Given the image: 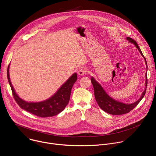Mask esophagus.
I'll use <instances>...</instances> for the list:
<instances>
[{"instance_id":"obj_1","label":"esophagus","mask_w":156,"mask_h":156,"mask_svg":"<svg viewBox=\"0 0 156 156\" xmlns=\"http://www.w3.org/2000/svg\"><path fill=\"white\" fill-rule=\"evenodd\" d=\"M87 73V70L84 69H81L79 70L78 72V74L80 75V76H83L84 75H85L86 73Z\"/></svg>"}]
</instances>
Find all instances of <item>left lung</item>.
I'll list each match as a JSON object with an SVG mask.
<instances>
[{
	"label": "left lung",
	"mask_w": 156,
	"mask_h": 156,
	"mask_svg": "<svg viewBox=\"0 0 156 156\" xmlns=\"http://www.w3.org/2000/svg\"><path fill=\"white\" fill-rule=\"evenodd\" d=\"M126 39L128 40L131 43L134 44L136 46V47L138 48L141 54L145 58L144 56L143 55L140 48H139L138 45L137 44L136 42L131 37H127ZM146 61V66L147 69V65L146 62V60L145 58ZM146 84L145 86H146V88L147 87V73L146 74ZM91 83L93 84V87H94V96H95V99L96 100V102H98L99 106L101 107L102 110L105 111V112L112 114V115H122L125 114H127L131 110H133L136 105L139 104V102L141 101V100L143 98L146 94V89H145V90L143 91L141 97L139 100H138L136 102L131 104H126L119 101H117L112 98H111L103 90L102 87L92 77L91 79Z\"/></svg>",
	"instance_id": "left-lung-1"
}]
</instances>
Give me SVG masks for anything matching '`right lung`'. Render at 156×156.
<instances>
[{"label": "right lung", "instance_id": "obj_1", "mask_svg": "<svg viewBox=\"0 0 156 156\" xmlns=\"http://www.w3.org/2000/svg\"><path fill=\"white\" fill-rule=\"evenodd\" d=\"M9 69V65L7 69V78L13 96L17 104L22 109L42 118L56 115L64 110L70 101L72 88L77 80V74L74 73L49 99L40 102H27L20 99L16 94L10 80Z\"/></svg>", "mask_w": 156, "mask_h": 156}]
</instances>
